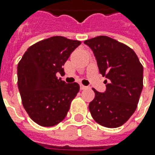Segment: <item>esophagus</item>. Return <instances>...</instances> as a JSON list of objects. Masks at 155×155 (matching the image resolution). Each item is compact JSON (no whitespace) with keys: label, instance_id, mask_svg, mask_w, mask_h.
<instances>
[{"label":"esophagus","instance_id":"1","mask_svg":"<svg viewBox=\"0 0 155 155\" xmlns=\"http://www.w3.org/2000/svg\"><path fill=\"white\" fill-rule=\"evenodd\" d=\"M88 87L87 86H84V85H83V84H80V89L81 90H85V89H87Z\"/></svg>","mask_w":155,"mask_h":155}]
</instances>
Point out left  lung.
Returning <instances> with one entry per match:
<instances>
[{"label": "left lung", "mask_w": 155, "mask_h": 155, "mask_svg": "<svg viewBox=\"0 0 155 155\" xmlns=\"http://www.w3.org/2000/svg\"><path fill=\"white\" fill-rule=\"evenodd\" d=\"M105 77V92H95L89 104L93 119L106 128L122 126L134 114L143 88V66L129 46L108 36L87 39Z\"/></svg>", "instance_id": "8db88e82"}]
</instances>
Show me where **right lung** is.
Segmentation results:
<instances>
[{
    "label": "right lung",
    "mask_w": 155,
    "mask_h": 155,
    "mask_svg": "<svg viewBox=\"0 0 155 155\" xmlns=\"http://www.w3.org/2000/svg\"><path fill=\"white\" fill-rule=\"evenodd\" d=\"M80 44L79 40L53 36L31 45L18 64L23 107L40 126L52 127L62 122L79 91L78 83L66 84L57 73H64L63 65Z\"/></svg>",
    "instance_id": "1"
}]
</instances>
